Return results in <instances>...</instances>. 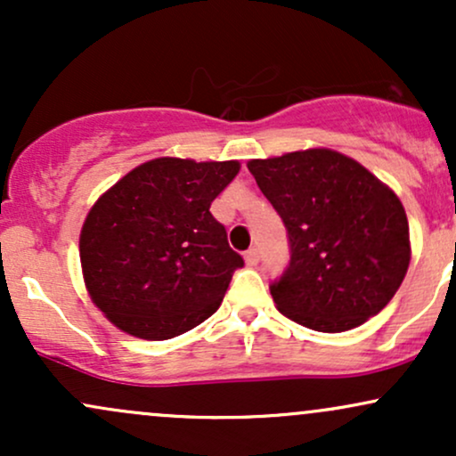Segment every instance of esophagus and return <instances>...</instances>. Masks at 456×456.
I'll return each mask as SVG.
<instances>
[{
  "instance_id": "1",
  "label": "esophagus",
  "mask_w": 456,
  "mask_h": 456,
  "mask_svg": "<svg viewBox=\"0 0 456 456\" xmlns=\"http://www.w3.org/2000/svg\"><path fill=\"white\" fill-rule=\"evenodd\" d=\"M244 259H246V264H248V265H257V261H259V250L253 246V248L246 250Z\"/></svg>"
}]
</instances>
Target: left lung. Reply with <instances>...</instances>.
<instances>
[{"mask_svg": "<svg viewBox=\"0 0 456 456\" xmlns=\"http://www.w3.org/2000/svg\"><path fill=\"white\" fill-rule=\"evenodd\" d=\"M248 171L289 240V265L270 285L282 315L317 332L378 315L410 265L399 197L360 162L323 148L250 160Z\"/></svg>", "mask_w": 456, "mask_h": 456, "instance_id": "8db88e82", "label": "left lung"}]
</instances>
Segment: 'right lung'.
Wrapping results in <instances>:
<instances>
[{"label":"right lung","mask_w":456,"mask_h":456,"mask_svg":"<svg viewBox=\"0 0 456 456\" xmlns=\"http://www.w3.org/2000/svg\"><path fill=\"white\" fill-rule=\"evenodd\" d=\"M238 171L235 160L156 159L94 203L78 250L87 291L109 322L165 341L216 313L244 259L210 206Z\"/></svg>","instance_id":"1"}]
</instances>
